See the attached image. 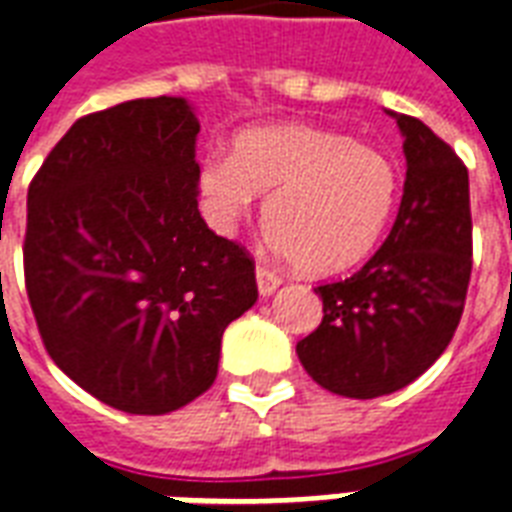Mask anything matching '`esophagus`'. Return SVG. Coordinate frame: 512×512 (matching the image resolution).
Here are the masks:
<instances>
[{"instance_id":"1","label":"esophagus","mask_w":512,"mask_h":512,"mask_svg":"<svg viewBox=\"0 0 512 512\" xmlns=\"http://www.w3.org/2000/svg\"><path fill=\"white\" fill-rule=\"evenodd\" d=\"M255 274H257V290H260V295H271L276 287L282 285V276L276 274V271H271V268L257 266Z\"/></svg>"}]
</instances>
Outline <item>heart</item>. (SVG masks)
Segmentation results:
<instances>
[{
	"label": "heart",
	"instance_id": "heart-1",
	"mask_svg": "<svg viewBox=\"0 0 512 512\" xmlns=\"http://www.w3.org/2000/svg\"><path fill=\"white\" fill-rule=\"evenodd\" d=\"M208 219L233 230L268 195L263 225L306 274H339L372 255L399 206L401 179L385 151L309 124L238 132L233 154L198 165Z\"/></svg>",
	"mask_w": 512,
	"mask_h": 512
}]
</instances>
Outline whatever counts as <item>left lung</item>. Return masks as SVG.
<instances>
[{
    "mask_svg": "<svg viewBox=\"0 0 512 512\" xmlns=\"http://www.w3.org/2000/svg\"><path fill=\"white\" fill-rule=\"evenodd\" d=\"M391 116L407 157L396 222L358 274L314 287L323 323L295 347L309 377L347 399L418 380L453 339L472 274L467 165L420 119Z\"/></svg>",
    "mask_w": 512,
    "mask_h": 512,
    "instance_id": "8db88e82",
    "label": "left lung"
}]
</instances>
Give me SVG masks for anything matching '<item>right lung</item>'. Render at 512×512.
Here are the masks:
<instances>
[{"instance_id": "obj_1", "label": "right lung", "mask_w": 512, "mask_h": 512, "mask_svg": "<svg viewBox=\"0 0 512 512\" xmlns=\"http://www.w3.org/2000/svg\"><path fill=\"white\" fill-rule=\"evenodd\" d=\"M198 132L181 97L89 113L26 195V295L45 350L132 415L206 393L222 333L257 301L255 260L200 217Z\"/></svg>"}]
</instances>
